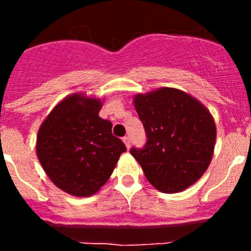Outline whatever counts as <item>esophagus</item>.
Here are the masks:
<instances>
[{
	"label": "esophagus",
	"mask_w": 251,
	"mask_h": 251,
	"mask_svg": "<svg viewBox=\"0 0 251 251\" xmlns=\"http://www.w3.org/2000/svg\"><path fill=\"white\" fill-rule=\"evenodd\" d=\"M123 142H124V145H126V147H127V148L130 147V139H129V137H124Z\"/></svg>",
	"instance_id": "1"
}]
</instances>
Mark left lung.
I'll return each mask as SVG.
<instances>
[{
  "instance_id": "8db88e82",
  "label": "left lung",
  "mask_w": 251,
  "mask_h": 251,
  "mask_svg": "<svg viewBox=\"0 0 251 251\" xmlns=\"http://www.w3.org/2000/svg\"><path fill=\"white\" fill-rule=\"evenodd\" d=\"M147 133L145 148H132L146 178L163 194H176L194 185L210 166L216 126L210 110L192 95L159 88L133 97Z\"/></svg>"
}]
</instances>
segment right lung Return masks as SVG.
<instances>
[{
	"mask_svg": "<svg viewBox=\"0 0 251 251\" xmlns=\"http://www.w3.org/2000/svg\"><path fill=\"white\" fill-rule=\"evenodd\" d=\"M103 101L70 94L52 108L36 137V154L56 187L76 197L97 194L127 148L99 117Z\"/></svg>",
	"mask_w": 251,
	"mask_h": 251,
	"instance_id": "obj_1",
	"label": "right lung"
}]
</instances>
